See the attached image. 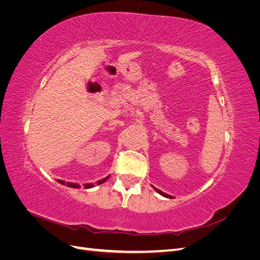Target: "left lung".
<instances>
[{
	"instance_id": "obj_1",
	"label": "left lung",
	"mask_w": 260,
	"mask_h": 260,
	"mask_svg": "<svg viewBox=\"0 0 260 260\" xmlns=\"http://www.w3.org/2000/svg\"><path fill=\"white\" fill-rule=\"evenodd\" d=\"M154 187V186H153ZM155 188V191H157L158 192L160 195H162V196H165V198H168V199H172V196H170V195H168V194H166V193H164V192H161L160 190H158V188H156V187H154Z\"/></svg>"
}]
</instances>
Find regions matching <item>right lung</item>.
Masks as SVG:
<instances>
[{"instance_id": "obj_1", "label": "right lung", "mask_w": 260, "mask_h": 260, "mask_svg": "<svg viewBox=\"0 0 260 260\" xmlns=\"http://www.w3.org/2000/svg\"><path fill=\"white\" fill-rule=\"evenodd\" d=\"M108 179V177L107 178H105V179H103V180H101V181H99L98 182V184H102L103 182H105V181ZM57 182L58 183H60V184H66L67 186H69V187H75V188H79V187H81V185L80 184H77V183H72V182H65V181H62V180H57ZM85 188H90V187H93L94 186V184L93 183H88V184H84L83 185Z\"/></svg>"}]
</instances>
